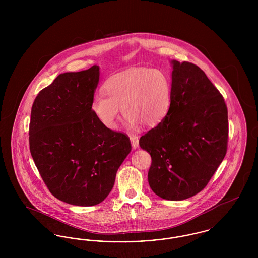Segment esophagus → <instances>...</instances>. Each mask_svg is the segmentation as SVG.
<instances>
[{
	"mask_svg": "<svg viewBox=\"0 0 258 258\" xmlns=\"http://www.w3.org/2000/svg\"><path fill=\"white\" fill-rule=\"evenodd\" d=\"M130 139H131V142H132V146L134 149H136L139 145V138L138 136L136 135H131L130 136Z\"/></svg>",
	"mask_w": 258,
	"mask_h": 258,
	"instance_id": "1",
	"label": "esophagus"
}]
</instances>
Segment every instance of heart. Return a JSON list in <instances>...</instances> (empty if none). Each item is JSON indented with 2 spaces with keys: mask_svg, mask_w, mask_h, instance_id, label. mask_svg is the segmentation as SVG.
<instances>
[{
  "mask_svg": "<svg viewBox=\"0 0 258 258\" xmlns=\"http://www.w3.org/2000/svg\"><path fill=\"white\" fill-rule=\"evenodd\" d=\"M171 79L160 69L138 67L116 74L104 85L105 94L97 92L91 109L103 126L115 130L121 119V108L132 128L141 123L157 126L171 106Z\"/></svg>",
  "mask_w": 258,
  "mask_h": 258,
  "instance_id": "obj_1",
  "label": "heart"
}]
</instances>
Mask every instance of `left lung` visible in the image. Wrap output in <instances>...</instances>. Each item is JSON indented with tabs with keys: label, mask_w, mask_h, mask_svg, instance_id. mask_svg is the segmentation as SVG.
Returning a JSON list of instances; mask_svg holds the SVG:
<instances>
[{
	"label": "left lung",
	"mask_w": 258,
	"mask_h": 258,
	"mask_svg": "<svg viewBox=\"0 0 258 258\" xmlns=\"http://www.w3.org/2000/svg\"><path fill=\"white\" fill-rule=\"evenodd\" d=\"M171 106L161 123L139 139L151 155L148 181L166 200H184L209 183L227 151V107L197 64L173 60Z\"/></svg>",
	"instance_id": "left-lung-1"
}]
</instances>
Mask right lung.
<instances>
[{"instance_id":"1","label":"right lung","mask_w":258,"mask_h":258,"mask_svg":"<svg viewBox=\"0 0 258 258\" xmlns=\"http://www.w3.org/2000/svg\"><path fill=\"white\" fill-rule=\"evenodd\" d=\"M99 68L57 76L35 99L30 151L50 192L66 203L94 206L114 185L132 150L123 133L106 128L91 109Z\"/></svg>"}]
</instances>
